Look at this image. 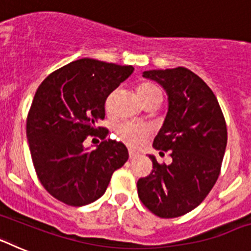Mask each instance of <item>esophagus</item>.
<instances>
[{
    "label": "esophagus",
    "instance_id": "esophagus-1",
    "mask_svg": "<svg viewBox=\"0 0 251 251\" xmlns=\"http://www.w3.org/2000/svg\"><path fill=\"white\" fill-rule=\"evenodd\" d=\"M129 158L130 159H134V158H137V157H138V153L137 152H134V151H132V150H129Z\"/></svg>",
    "mask_w": 251,
    "mask_h": 251
}]
</instances>
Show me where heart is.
Segmentation results:
<instances>
[{"label":"heart","mask_w":251,"mask_h":251,"mask_svg":"<svg viewBox=\"0 0 251 251\" xmlns=\"http://www.w3.org/2000/svg\"><path fill=\"white\" fill-rule=\"evenodd\" d=\"M137 95L143 104L153 99H162V92L158 86L151 83H143L137 88ZM114 92L110 93L105 99V109L110 110L112 108ZM117 136L130 147H138L142 142L147 138L151 133V128L147 124L134 123V122H122L115 127Z\"/></svg>","instance_id":"heart-1"}]
</instances>
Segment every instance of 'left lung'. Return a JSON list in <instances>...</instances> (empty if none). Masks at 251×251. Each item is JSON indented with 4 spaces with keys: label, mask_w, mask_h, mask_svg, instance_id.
<instances>
[{
    "label": "left lung",
    "mask_w": 251,
    "mask_h": 251,
    "mask_svg": "<svg viewBox=\"0 0 251 251\" xmlns=\"http://www.w3.org/2000/svg\"><path fill=\"white\" fill-rule=\"evenodd\" d=\"M168 94L165 123L153 141L159 154L170 152L171 165L158 163L137 182L142 203L163 219L178 217L200 205L220 175L227 129L220 104L199 75L178 66L150 70Z\"/></svg>",
    "instance_id": "1"
}]
</instances>
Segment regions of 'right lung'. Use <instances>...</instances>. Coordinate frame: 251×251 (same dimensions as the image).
<instances>
[{
    "label": "right lung",
    "mask_w": 251,
    "mask_h": 251,
    "mask_svg": "<svg viewBox=\"0 0 251 251\" xmlns=\"http://www.w3.org/2000/svg\"><path fill=\"white\" fill-rule=\"evenodd\" d=\"M133 70L85 57L51 73L37 88L26 136L37 178L56 200L69 206L94 202L127 162V147L105 139L108 129L97 122L105 117L106 97ZM88 135L102 139L97 150L83 148Z\"/></svg>",
    "instance_id": "add662e5"
}]
</instances>
